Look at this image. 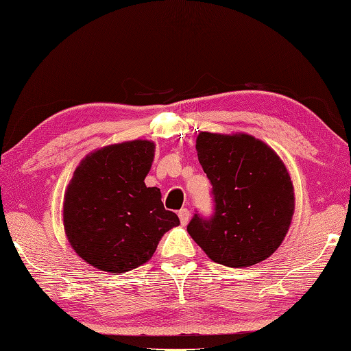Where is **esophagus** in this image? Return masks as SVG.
Segmentation results:
<instances>
[{
	"label": "esophagus",
	"instance_id": "1",
	"mask_svg": "<svg viewBox=\"0 0 351 351\" xmlns=\"http://www.w3.org/2000/svg\"><path fill=\"white\" fill-rule=\"evenodd\" d=\"M178 216H180L181 224H182V226H186L187 222H189V219H190V212H189L187 208H181V210H180V213H178Z\"/></svg>",
	"mask_w": 351,
	"mask_h": 351
}]
</instances>
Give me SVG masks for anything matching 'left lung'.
<instances>
[{"label":"left lung","mask_w":351,"mask_h":351,"mask_svg":"<svg viewBox=\"0 0 351 351\" xmlns=\"http://www.w3.org/2000/svg\"><path fill=\"white\" fill-rule=\"evenodd\" d=\"M197 159L212 184L215 212L195 213L187 232L215 263L241 269L281 245L295 212V192L275 150L247 133L201 132Z\"/></svg>","instance_id":"left-lung-1"}]
</instances>
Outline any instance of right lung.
I'll use <instances>...</instances> for the list:
<instances>
[{
  "label": "right lung",
  "mask_w": 351,
  "mask_h": 351,
  "mask_svg": "<svg viewBox=\"0 0 351 351\" xmlns=\"http://www.w3.org/2000/svg\"><path fill=\"white\" fill-rule=\"evenodd\" d=\"M155 144L107 145L76 167L64 196V230L78 256L95 269L124 273L154 256L159 239L180 226L161 192L145 186Z\"/></svg>",
  "instance_id": "add662e5"
}]
</instances>
